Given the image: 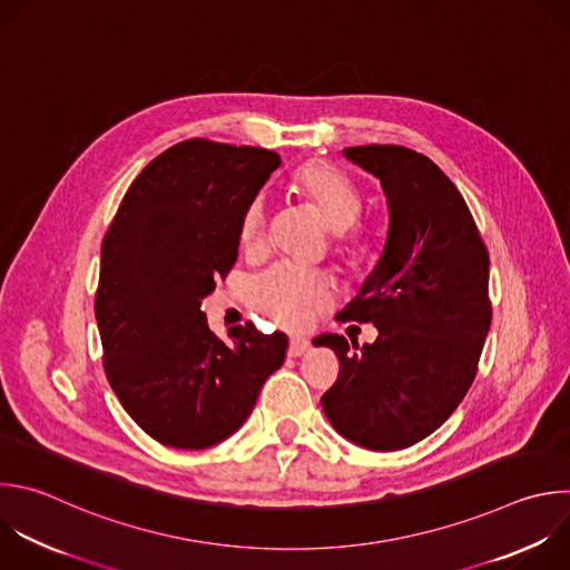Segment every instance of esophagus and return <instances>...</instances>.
<instances>
[{
	"label": "esophagus",
	"mask_w": 570,
	"mask_h": 570,
	"mask_svg": "<svg viewBox=\"0 0 570 570\" xmlns=\"http://www.w3.org/2000/svg\"><path fill=\"white\" fill-rule=\"evenodd\" d=\"M311 348V342L306 340V337H291V344H288V355L291 357H299V355H304L306 351Z\"/></svg>",
	"instance_id": "obj_1"
}]
</instances>
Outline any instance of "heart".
Here are the masks:
<instances>
[{
	"mask_svg": "<svg viewBox=\"0 0 570 570\" xmlns=\"http://www.w3.org/2000/svg\"><path fill=\"white\" fill-rule=\"evenodd\" d=\"M293 189L313 213L322 217L335 237L337 253L351 266H364L375 257L373 228L357 222L362 197L348 176L324 160H311L293 174ZM268 237V208L264 197L248 204L239 224V244L246 255H262ZM250 304L288 328L306 326L333 302V284L308 271L275 266L257 275L248 286Z\"/></svg>",
	"mask_w": 570,
	"mask_h": 570,
	"instance_id": "heart-1",
	"label": "heart"
}]
</instances>
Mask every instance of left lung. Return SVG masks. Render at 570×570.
<instances>
[{
	"mask_svg": "<svg viewBox=\"0 0 570 570\" xmlns=\"http://www.w3.org/2000/svg\"><path fill=\"white\" fill-rule=\"evenodd\" d=\"M383 185L390 230L381 259L342 315L371 322L373 344L326 333L340 360L322 396L346 441L394 452L439 430L468 394L490 328V257L456 185L428 156L401 145L346 147Z\"/></svg>",
	"mask_w": 570,
	"mask_h": 570,
	"instance_id": "left-lung-1",
	"label": "left lung"
}]
</instances>
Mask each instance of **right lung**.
I'll list each match as a JSON object with an SVG mask.
<instances>
[{
  "label": "right lung",
  "mask_w": 570,
  "mask_h": 570,
  "mask_svg": "<svg viewBox=\"0 0 570 570\" xmlns=\"http://www.w3.org/2000/svg\"><path fill=\"white\" fill-rule=\"evenodd\" d=\"M277 151L189 138L129 185L102 239L96 320L107 381L154 441L204 450L250 416L288 337L250 322L217 337L202 311L237 262L239 224Z\"/></svg>",
  "instance_id": "right-lung-1"
}]
</instances>
